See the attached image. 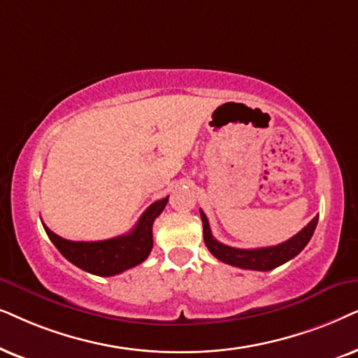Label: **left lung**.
Wrapping results in <instances>:
<instances>
[{
  "label": "left lung",
  "instance_id": "left-lung-1",
  "mask_svg": "<svg viewBox=\"0 0 358 358\" xmlns=\"http://www.w3.org/2000/svg\"><path fill=\"white\" fill-rule=\"evenodd\" d=\"M199 213H201V221H203L204 244H206L209 252H211L217 260H221L227 265L239 266V268L259 270V271L273 270L276 266L287 264L288 260L294 259V257H296L299 252L308 245V242L311 241L314 229H316L317 219H319V216H316L306 227L301 229L296 236H293L292 239H288L287 242H282V244L278 245L262 247V249H236V247L224 245L219 241L214 239L206 214L203 211Z\"/></svg>",
  "mask_w": 358,
  "mask_h": 358
}]
</instances>
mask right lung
<instances>
[{
  "label": "right lung",
  "instance_id": "obj_1",
  "mask_svg": "<svg viewBox=\"0 0 358 358\" xmlns=\"http://www.w3.org/2000/svg\"><path fill=\"white\" fill-rule=\"evenodd\" d=\"M169 203V196L160 201L152 203L142 214L136 227L129 234H124L114 239L96 242H75L66 241L57 236L49 227L44 226L47 236L62 255L71 264L88 273L98 276H113L139 265L149 257L154 239H152V226L164 211Z\"/></svg>",
  "mask_w": 358,
  "mask_h": 358
}]
</instances>
